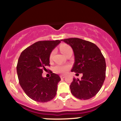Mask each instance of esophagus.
Returning a JSON list of instances; mask_svg holds the SVG:
<instances>
[{
    "label": "esophagus",
    "instance_id": "esophagus-1",
    "mask_svg": "<svg viewBox=\"0 0 121 121\" xmlns=\"http://www.w3.org/2000/svg\"><path fill=\"white\" fill-rule=\"evenodd\" d=\"M65 77V75H60V78L61 79H63V78H64Z\"/></svg>",
    "mask_w": 121,
    "mask_h": 121
}]
</instances>
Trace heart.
Returning <instances> with one entry per match:
<instances>
[{"mask_svg": "<svg viewBox=\"0 0 121 121\" xmlns=\"http://www.w3.org/2000/svg\"><path fill=\"white\" fill-rule=\"evenodd\" d=\"M60 49L61 53L64 55H66L67 54L69 53L70 52H73L72 51V48L69 45L65 44H63L61 45L60 47ZM54 54V52H52L50 55V60L52 59ZM71 66L69 65H60V64H58V65H56L54 68V73H57V74H65L68 73V71L70 69Z\"/></svg>", "mask_w": 121, "mask_h": 121, "instance_id": "heart-1", "label": "heart"}]
</instances>
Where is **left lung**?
I'll use <instances>...</instances> for the list:
<instances>
[{
    "instance_id": "1",
    "label": "left lung",
    "mask_w": 121,
    "mask_h": 121,
    "mask_svg": "<svg viewBox=\"0 0 121 121\" xmlns=\"http://www.w3.org/2000/svg\"><path fill=\"white\" fill-rule=\"evenodd\" d=\"M74 51L75 62L71 71L82 73L81 80L73 78L71 92L80 99H88L99 92L105 79L106 63L99 48L95 44L78 38L61 40Z\"/></svg>"
}]
</instances>
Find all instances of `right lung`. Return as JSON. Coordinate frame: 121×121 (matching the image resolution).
<instances>
[{
  "label": "right lung",
  "mask_w": 121,
  "mask_h": 121,
  "mask_svg": "<svg viewBox=\"0 0 121 121\" xmlns=\"http://www.w3.org/2000/svg\"><path fill=\"white\" fill-rule=\"evenodd\" d=\"M60 40L39 41L22 52L17 64L19 82L26 94L33 100L46 102L54 98L61 80L51 71L49 78H43V70L50 65V55Z\"/></svg>",
  "instance_id": "right-lung-1"
}]
</instances>
